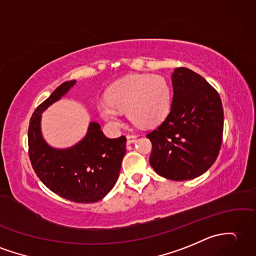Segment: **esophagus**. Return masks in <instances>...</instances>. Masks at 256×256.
Masks as SVG:
<instances>
[{
  "mask_svg": "<svg viewBox=\"0 0 256 256\" xmlns=\"http://www.w3.org/2000/svg\"><path fill=\"white\" fill-rule=\"evenodd\" d=\"M126 138H128V144H132V142H134L136 140H138V135H128Z\"/></svg>",
  "mask_w": 256,
  "mask_h": 256,
  "instance_id": "esophagus-1",
  "label": "esophagus"
}]
</instances>
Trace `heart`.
I'll return each mask as SVG.
<instances>
[{
  "instance_id": "1",
  "label": "heart",
  "mask_w": 256,
  "mask_h": 256,
  "mask_svg": "<svg viewBox=\"0 0 256 256\" xmlns=\"http://www.w3.org/2000/svg\"><path fill=\"white\" fill-rule=\"evenodd\" d=\"M171 108V89L160 75L134 74L116 82L106 99L97 104L100 116L111 126L121 124V112H126L135 126L150 128L159 126Z\"/></svg>"
}]
</instances>
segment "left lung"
I'll return each instance as SVG.
<instances>
[{
	"label": "left lung",
	"instance_id": "1",
	"mask_svg": "<svg viewBox=\"0 0 256 256\" xmlns=\"http://www.w3.org/2000/svg\"><path fill=\"white\" fill-rule=\"evenodd\" d=\"M171 110L147 134L150 166L174 181L191 180L208 170L220 150L224 110L220 97L205 78L186 68H174Z\"/></svg>",
	"mask_w": 256,
	"mask_h": 256
}]
</instances>
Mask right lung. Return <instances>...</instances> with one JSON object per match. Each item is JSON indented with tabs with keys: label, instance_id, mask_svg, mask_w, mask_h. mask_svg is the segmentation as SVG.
Listing matches in <instances>:
<instances>
[{
	"label": "right lung",
	"instance_id": "obj_1",
	"mask_svg": "<svg viewBox=\"0 0 256 256\" xmlns=\"http://www.w3.org/2000/svg\"><path fill=\"white\" fill-rule=\"evenodd\" d=\"M76 80L65 82L34 110L29 122L28 147L32 168L44 186L76 203H94L108 194L120 174L126 138H108L90 122L85 138L68 148H54L41 133V114L65 96Z\"/></svg>",
	"mask_w": 256,
	"mask_h": 256
}]
</instances>
